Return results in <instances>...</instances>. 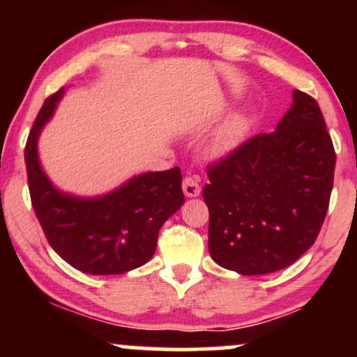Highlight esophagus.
<instances>
[{
  "label": "esophagus",
  "mask_w": 357,
  "mask_h": 357,
  "mask_svg": "<svg viewBox=\"0 0 357 357\" xmlns=\"http://www.w3.org/2000/svg\"><path fill=\"white\" fill-rule=\"evenodd\" d=\"M183 191L188 198H196L202 192V186H199L198 178H192V176H186L183 179Z\"/></svg>",
  "instance_id": "obj_1"
}]
</instances>
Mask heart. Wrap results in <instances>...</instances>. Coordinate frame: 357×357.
Segmentation results:
<instances>
[{"label": "heart", "instance_id": "obj_1", "mask_svg": "<svg viewBox=\"0 0 357 357\" xmlns=\"http://www.w3.org/2000/svg\"><path fill=\"white\" fill-rule=\"evenodd\" d=\"M245 129H247V119L236 116L231 121H228L221 129L216 132V136L213 137L210 151L213 154H223L227 151H230L236 142L240 141V137L243 136Z\"/></svg>", "mask_w": 357, "mask_h": 357}]
</instances>
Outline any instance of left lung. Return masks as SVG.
Returning a JSON list of instances; mask_svg holds the SVG:
<instances>
[{
    "label": "left lung",
    "mask_w": 357,
    "mask_h": 357,
    "mask_svg": "<svg viewBox=\"0 0 357 357\" xmlns=\"http://www.w3.org/2000/svg\"><path fill=\"white\" fill-rule=\"evenodd\" d=\"M335 153L319 104L294 90L270 134L248 139L208 167V248L240 275L292 265L314 245L329 208Z\"/></svg>",
    "instance_id": "8db88e82"
}]
</instances>
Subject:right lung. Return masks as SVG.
<instances>
[{
  "mask_svg": "<svg viewBox=\"0 0 357 357\" xmlns=\"http://www.w3.org/2000/svg\"><path fill=\"white\" fill-rule=\"evenodd\" d=\"M65 89L45 100L24 147L28 188L50 247L90 275H119L147 264L165 221L184 203L181 169L142 173L105 195L84 198L59 190L40 165L38 137Z\"/></svg>",
  "mask_w": 357,
  "mask_h": 357,
  "instance_id": "add662e5",
  "label": "right lung"
}]
</instances>
